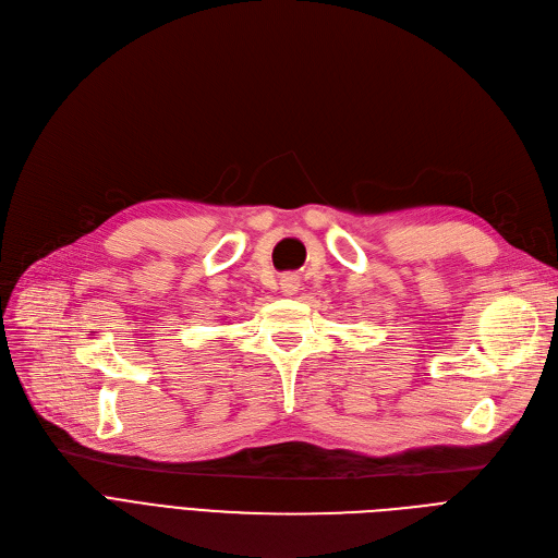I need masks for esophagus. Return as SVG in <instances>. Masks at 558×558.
Masks as SVG:
<instances>
[{
  "label": "esophagus",
  "instance_id": "1",
  "mask_svg": "<svg viewBox=\"0 0 558 558\" xmlns=\"http://www.w3.org/2000/svg\"><path fill=\"white\" fill-rule=\"evenodd\" d=\"M299 287H301V280H299V276H291V274L282 276V280H280V289H282V294H287V296H294L296 291H299Z\"/></svg>",
  "mask_w": 558,
  "mask_h": 558
}]
</instances>
